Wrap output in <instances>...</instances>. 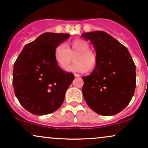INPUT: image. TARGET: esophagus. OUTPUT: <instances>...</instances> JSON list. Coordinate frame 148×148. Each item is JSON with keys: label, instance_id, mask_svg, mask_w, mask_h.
Segmentation results:
<instances>
[{"label": "esophagus", "instance_id": "1", "mask_svg": "<svg viewBox=\"0 0 148 148\" xmlns=\"http://www.w3.org/2000/svg\"><path fill=\"white\" fill-rule=\"evenodd\" d=\"M74 75H75V77H80V75H79L77 73H75Z\"/></svg>", "mask_w": 148, "mask_h": 148}]
</instances>
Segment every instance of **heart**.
I'll return each mask as SVG.
<instances>
[{
	"label": "heart",
	"instance_id": "heart-1",
	"mask_svg": "<svg viewBox=\"0 0 148 148\" xmlns=\"http://www.w3.org/2000/svg\"><path fill=\"white\" fill-rule=\"evenodd\" d=\"M55 57L59 66L64 71L69 70L74 57L75 63L70 71L81 73L93 70L98 63L96 54L90 49L87 41L80 38L73 40L66 45H59L55 49Z\"/></svg>",
	"mask_w": 148,
	"mask_h": 148
}]
</instances>
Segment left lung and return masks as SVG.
<instances>
[{
	"label": "left lung",
	"instance_id": "obj_1",
	"mask_svg": "<svg viewBox=\"0 0 148 148\" xmlns=\"http://www.w3.org/2000/svg\"><path fill=\"white\" fill-rule=\"evenodd\" d=\"M90 40L98 63L82 77V93L88 107L102 116L119 114L129 105L136 88V66L127 48L104 31L82 34Z\"/></svg>",
	"mask_w": 148,
	"mask_h": 148
}]
</instances>
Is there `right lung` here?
Returning a JSON list of instances; mask_svg holds the SVG:
<instances>
[{"instance_id": "right-lung-1", "label": "right lung", "mask_w": 148, "mask_h": 148, "mask_svg": "<svg viewBox=\"0 0 148 148\" xmlns=\"http://www.w3.org/2000/svg\"><path fill=\"white\" fill-rule=\"evenodd\" d=\"M69 34L46 32L24 46L14 64V91L21 105L31 114L46 115L57 110L74 79L56 62L55 49Z\"/></svg>"}]
</instances>
